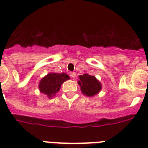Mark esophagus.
Returning <instances> with one entry per match:
<instances>
[{"mask_svg": "<svg viewBox=\"0 0 148 148\" xmlns=\"http://www.w3.org/2000/svg\"><path fill=\"white\" fill-rule=\"evenodd\" d=\"M70 76L72 78H75V77H76V73H75V72H71Z\"/></svg>", "mask_w": 148, "mask_h": 148, "instance_id": "34e87169", "label": "esophagus"}]
</instances>
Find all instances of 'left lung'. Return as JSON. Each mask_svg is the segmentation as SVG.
Returning <instances> with one entry per match:
<instances>
[{
    "mask_svg": "<svg viewBox=\"0 0 148 148\" xmlns=\"http://www.w3.org/2000/svg\"><path fill=\"white\" fill-rule=\"evenodd\" d=\"M79 78L80 80L78 81V84L80 86V89L84 95L93 96L101 90V84L94 76L84 74V75L79 76Z\"/></svg>",
    "mask_w": 148,
    "mask_h": 148,
    "instance_id": "left-lung-1",
    "label": "left lung"
}]
</instances>
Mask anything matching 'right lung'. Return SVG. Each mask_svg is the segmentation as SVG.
<instances>
[{
  "mask_svg": "<svg viewBox=\"0 0 148 148\" xmlns=\"http://www.w3.org/2000/svg\"><path fill=\"white\" fill-rule=\"evenodd\" d=\"M68 79H70L69 76L64 73H50L40 80L39 89L49 98L53 97V95H55L56 93L59 91L61 85Z\"/></svg>",
  "mask_w": 148,
  "mask_h": 148,
  "instance_id": "obj_1",
  "label": "right lung"
}]
</instances>
